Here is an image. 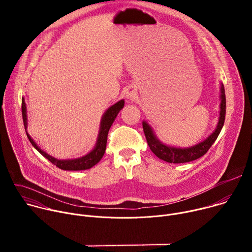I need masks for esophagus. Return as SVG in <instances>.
Returning <instances> with one entry per match:
<instances>
[{"label": "esophagus", "mask_w": 252, "mask_h": 252, "mask_svg": "<svg viewBox=\"0 0 252 252\" xmlns=\"http://www.w3.org/2000/svg\"><path fill=\"white\" fill-rule=\"evenodd\" d=\"M136 96V92L133 88H129L128 91L126 92V98L127 99H130V100H133L134 97Z\"/></svg>", "instance_id": "obj_1"}]
</instances>
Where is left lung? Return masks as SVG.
Returning <instances> with one entry per match:
<instances>
[{
  "mask_svg": "<svg viewBox=\"0 0 252 252\" xmlns=\"http://www.w3.org/2000/svg\"><path fill=\"white\" fill-rule=\"evenodd\" d=\"M220 120L219 124L215 130L203 141L197 143V145L190 147V148H172L168 147L164 143H162L160 140L158 139V137L155 135L152 127L147 122H142V128L143 132H145L148 145L151 149V151L160 159L170 162V163H184L195 160L202 156H204L207 151L210 149V147L213 145L215 139L218 138L223 124L225 120V109H226V100H225V92L224 87L222 84H220Z\"/></svg>",
  "mask_w": 252,
  "mask_h": 252,
  "instance_id": "8db88e82",
  "label": "left lung"
}]
</instances>
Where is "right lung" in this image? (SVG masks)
<instances>
[{
	"label": "right lung",
	"mask_w": 252,
	"mask_h": 252,
	"mask_svg": "<svg viewBox=\"0 0 252 252\" xmlns=\"http://www.w3.org/2000/svg\"><path fill=\"white\" fill-rule=\"evenodd\" d=\"M125 105V100L122 99L112 105L110 109H107L104 115L101 118L100 122V127H99V132L97 136V140L95 143L94 149L88 154L87 156L80 158H75V159H57L50 155L46 154L44 151H42L35 143L32 138L30 136V134L27 131V110H26V103L24 97L22 98V115H23V122L26 129L27 136L30 140V142L32 145V147L37 150L42 156H44L47 159H49L52 163H54L56 166H58L61 169L63 170H84V169H89L95 165L103 157V154L105 152L106 148V139H107V133H109V130L115 122L118 114L120 111L123 109Z\"/></svg>",
	"instance_id": "1"
}]
</instances>
